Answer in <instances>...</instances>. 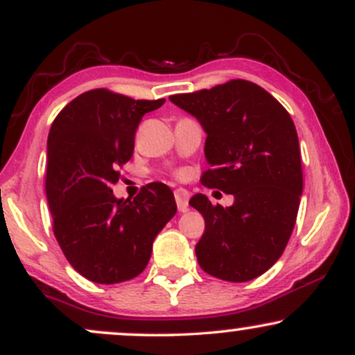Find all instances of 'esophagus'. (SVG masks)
<instances>
[{
	"label": "esophagus",
	"instance_id": "34e87169",
	"mask_svg": "<svg viewBox=\"0 0 355 355\" xmlns=\"http://www.w3.org/2000/svg\"><path fill=\"white\" fill-rule=\"evenodd\" d=\"M189 198H190V193L187 190L183 189L175 190V202H177V207L180 211H187V209H189Z\"/></svg>",
	"mask_w": 355,
	"mask_h": 355
}]
</instances>
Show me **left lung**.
<instances>
[{
    "label": "left lung",
    "instance_id": "1",
    "mask_svg": "<svg viewBox=\"0 0 355 355\" xmlns=\"http://www.w3.org/2000/svg\"><path fill=\"white\" fill-rule=\"evenodd\" d=\"M170 101L200 121L210 168L202 183L234 195L211 205L203 193L190 205L205 218L195 247L198 266L227 282H247L284 254L294 230L304 178L291 115L270 93L247 80L172 95Z\"/></svg>",
    "mask_w": 355,
    "mask_h": 355
}]
</instances>
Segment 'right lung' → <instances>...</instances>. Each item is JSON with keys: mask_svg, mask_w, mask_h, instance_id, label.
<instances>
[{"mask_svg": "<svg viewBox=\"0 0 355 355\" xmlns=\"http://www.w3.org/2000/svg\"><path fill=\"white\" fill-rule=\"evenodd\" d=\"M164 103L89 89L61 110L50 128L44 187L53 232L71 267L95 284L140 275L155 237L177 214L165 183H148L133 200L112 190L132 158L140 120Z\"/></svg>", "mask_w": 355, "mask_h": 355, "instance_id": "right-lung-1", "label": "right lung"}]
</instances>
